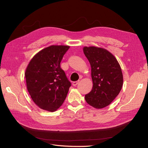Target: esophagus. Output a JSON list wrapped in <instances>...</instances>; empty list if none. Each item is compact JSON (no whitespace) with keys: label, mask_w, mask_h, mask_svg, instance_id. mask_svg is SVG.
<instances>
[{"label":"esophagus","mask_w":148,"mask_h":148,"mask_svg":"<svg viewBox=\"0 0 148 148\" xmlns=\"http://www.w3.org/2000/svg\"><path fill=\"white\" fill-rule=\"evenodd\" d=\"M78 83H79V81H76V82H73L72 83V84H73V86H77V85Z\"/></svg>","instance_id":"obj_1"}]
</instances>
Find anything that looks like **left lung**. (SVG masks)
Instances as JSON below:
<instances>
[{
  "instance_id": "obj_1",
  "label": "left lung",
  "mask_w": 148,
  "mask_h": 148,
  "mask_svg": "<svg viewBox=\"0 0 148 148\" xmlns=\"http://www.w3.org/2000/svg\"><path fill=\"white\" fill-rule=\"evenodd\" d=\"M83 52L91 65L93 83L92 90L85 95V100L95 108H104L121 91L123 86L122 69L116 58L105 49L84 47Z\"/></svg>"
}]
</instances>
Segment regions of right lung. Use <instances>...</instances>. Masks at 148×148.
<instances>
[{"label":"right lung","instance_id":"right-lung-1","mask_svg":"<svg viewBox=\"0 0 148 148\" xmlns=\"http://www.w3.org/2000/svg\"><path fill=\"white\" fill-rule=\"evenodd\" d=\"M68 46H51L37 53L25 71L28 91L31 99L43 110L54 112L63 104L71 83L60 62Z\"/></svg>","mask_w":148,"mask_h":148}]
</instances>
